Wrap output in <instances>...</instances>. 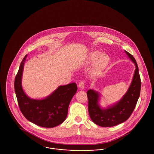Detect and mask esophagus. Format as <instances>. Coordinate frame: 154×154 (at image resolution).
<instances>
[{
    "mask_svg": "<svg viewBox=\"0 0 154 154\" xmlns=\"http://www.w3.org/2000/svg\"><path fill=\"white\" fill-rule=\"evenodd\" d=\"M78 87H79V88H80L81 89H84V82L83 80L80 81V82H79V84H78Z\"/></svg>",
    "mask_w": 154,
    "mask_h": 154,
    "instance_id": "34e87169",
    "label": "esophagus"
}]
</instances>
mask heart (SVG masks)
<instances>
[{
	"label": "heart",
	"instance_id": "1",
	"mask_svg": "<svg viewBox=\"0 0 154 154\" xmlns=\"http://www.w3.org/2000/svg\"><path fill=\"white\" fill-rule=\"evenodd\" d=\"M89 60L90 61H95L98 59V65L99 66H106L109 61V57L106 54H102L98 51H94L91 53L88 57Z\"/></svg>",
	"mask_w": 154,
	"mask_h": 154
}]
</instances>
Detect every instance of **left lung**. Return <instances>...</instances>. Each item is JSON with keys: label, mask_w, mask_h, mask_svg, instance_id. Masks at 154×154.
<instances>
[{"label": "left lung", "mask_w": 154, "mask_h": 154, "mask_svg": "<svg viewBox=\"0 0 154 154\" xmlns=\"http://www.w3.org/2000/svg\"><path fill=\"white\" fill-rule=\"evenodd\" d=\"M125 52L134 62L136 69L131 85L122 100L111 107L102 109L98 103L99 94L91 89L87 91L89 116L92 122L100 126H114L126 121L131 116L139 97L141 81L138 66L132 54Z\"/></svg>", "instance_id": "obj_1"}]
</instances>
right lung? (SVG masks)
Returning <instances> with one entry per match:
<instances>
[{
	"mask_svg": "<svg viewBox=\"0 0 154 154\" xmlns=\"http://www.w3.org/2000/svg\"><path fill=\"white\" fill-rule=\"evenodd\" d=\"M26 55L22 59L15 78V91L20 109L29 122L39 126L53 128L66 119L69 103L77 91L75 83L60 86L53 94L43 100L29 98L24 93L21 78Z\"/></svg>",
	"mask_w": 154,
	"mask_h": 154,
	"instance_id": "1",
	"label": "right lung"
}]
</instances>
